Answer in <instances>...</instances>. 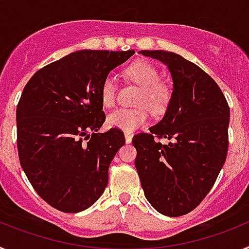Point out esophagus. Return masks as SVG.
<instances>
[{
  "mask_svg": "<svg viewBox=\"0 0 249 249\" xmlns=\"http://www.w3.org/2000/svg\"><path fill=\"white\" fill-rule=\"evenodd\" d=\"M133 135L132 133H124V140H126V143H131Z\"/></svg>",
  "mask_w": 249,
  "mask_h": 249,
  "instance_id": "obj_1",
  "label": "esophagus"
}]
</instances>
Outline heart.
<instances>
[{"label":"heart","mask_w":249,"mask_h":249,"mask_svg":"<svg viewBox=\"0 0 249 249\" xmlns=\"http://www.w3.org/2000/svg\"><path fill=\"white\" fill-rule=\"evenodd\" d=\"M127 78L141 86L138 93L137 106L135 108H118L111 112L107 117V122L113 128H118L127 133L135 132L143 126L148 120L147 105L153 113H162L167 108L171 97L172 89L168 83L158 81L160 71L155 65L147 61H137L124 70ZM117 82L112 74L105 77L101 85V101L106 107H112L116 102ZM143 104H146L143 106Z\"/></svg>","instance_id":"heart-1"}]
</instances>
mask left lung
Masks as SVG:
<instances>
[{
    "instance_id": "left-lung-1",
    "label": "left lung",
    "mask_w": 249,
    "mask_h": 249,
    "mask_svg": "<svg viewBox=\"0 0 249 249\" xmlns=\"http://www.w3.org/2000/svg\"><path fill=\"white\" fill-rule=\"evenodd\" d=\"M158 59L172 77L163 118L138 133L135 166L147 201L168 217L187 214L210 192L228 149L230 107L218 85L195 63L167 51H140ZM156 138H166L160 144Z\"/></svg>"
}]
</instances>
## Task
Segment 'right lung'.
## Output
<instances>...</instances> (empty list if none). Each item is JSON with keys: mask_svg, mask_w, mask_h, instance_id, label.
Returning a JSON list of instances; mask_svg holds the SVG:
<instances>
[{"mask_svg": "<svg viewBox=\"0 0 249 249\" xmlns=\"http://www.w3.org/2000/svg\"><path fill=\"white\" fill-rule=\"evenodd\" d=\"M135 51L72 52L32 76L16 111L19 163L38 196L77 213L100 198L124 136L98 133L106 121L101 85Z\"/></svg>", "mask_w": 249, "mask_h": 249, "instance_id": "add662e5", "label": "right lung"}]
</instances>
